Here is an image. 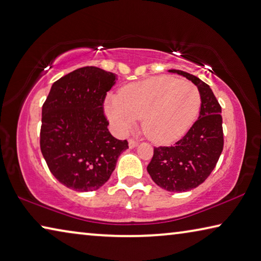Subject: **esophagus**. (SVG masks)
I'll use <instances>...</instances> for the list:
<instances>
[{
  "instance_id": "1",
  "label": "esophagus",
  "mask_w": 261,
  "mask_h": 261,
  "mask_svg": "<svg viewBox=\"0 0 261 261\" xmlns=\"http://www.w3.org/2000/svg\"><path fill=\"white\" fill-rule=\"evenodd\" d=\"M138 146V143L136 142V140H134V139H130L129 140V147L130 148H135V147H137Z\"/></svg>"
}]
</instances>
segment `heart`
<instances>
[{
    "mask_svg": "<svg viewBox=\"0 0 261 261\" xmlns=\"http://www.w3.org/2000/svg\"><path fill=\"white\" fill-rule=\"evenodd\" d=\"M200 106L201 95L195 86L171 76H155L124 87L119 96L110 95L105 101V113L119 135L142 118L147 137L167 144L182 137Z\"/></svg>",
    "mask_w": 261,
    "mask_h": 261,
    "instance_id": "obj_1",
    "label": "heart"
}]
</instances>
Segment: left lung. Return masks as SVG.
<instances>
[{
	"mask_svg": "<svg viewBox=\"0 0 261 261\" xmlns=\"http://www.w3.org/2000/svg\"><path fill=\"white\" fill-rule=\"evenodd\" d=\"M197 87L201 108L197 121L173 146L154 147L147 172L167 192L181 193L196 188L210 175L223 151L222 108L210 87L192 74L176 69Z\"/></svg>",
	"mask_w": 261,
	"mask_h": 261,
	"instance_id": "obj_1",
	"label": "left lung"
}]
</instances>
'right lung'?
I'll use <instances>...</instances> for the list:
<instances>
[{
	"instance_id": "obj_1",
	"label": "right lung",
	"mask_w": 261,
	"mask_h": 261,
	"mask_svg": "<svg viewBox=\"0 0 261 261\" xmlns=\"http://www.w3.org/2000/svg\"><path fill=\"white\" fill-rule=\"evenodd\" d=\"M114 73L87 66L52 85L41 109L40 150L59 182L76 192L97 190L109 180L126 140L108 130L103 115Z\"/></svg>"
}]
</instances>
